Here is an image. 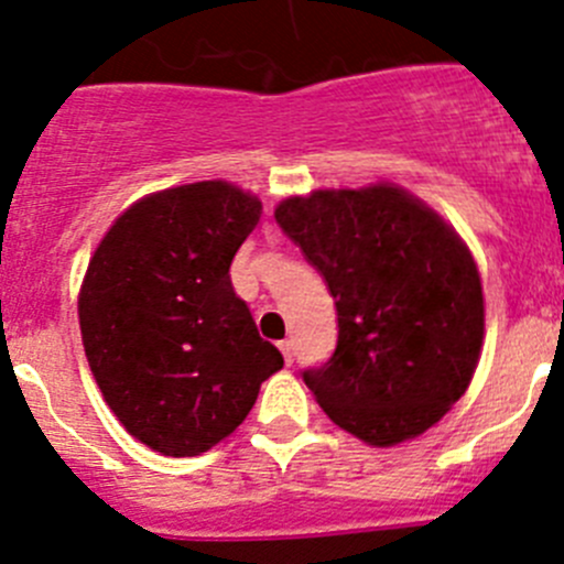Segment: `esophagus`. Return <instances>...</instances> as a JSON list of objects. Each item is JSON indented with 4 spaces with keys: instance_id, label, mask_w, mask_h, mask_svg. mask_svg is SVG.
<instances>
[{
    "instance_id": "34e87169",
    "label": "esophagus",
    "mask_w": 564,
    "mask_h": 564,
    "mask_svg": "<svg viewBox=\"0 0 564 564\" xmlns=\"http://www.w3.org/2000/svg\"><path fill=\"white\" fill-rule=\"evenodd\" d=\"M279 350H282V356H285V364L291 367V364H293V341H279Z\"/></svg>"
}]
</instances>
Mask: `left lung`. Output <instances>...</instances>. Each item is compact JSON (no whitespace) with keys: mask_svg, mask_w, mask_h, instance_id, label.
Wrapping results in <instances>:
<instances>
[{"mask_svg":"<svg viewBox=\"0 0 564 564\" xmlns=\"http://www.w3.org/2000/svg\"><path fill=\"white\" fill-rule=\"evenodd\" d=\"M336 299L338 341L302 372L336 426L395 446L460 401L482 347V285L455 228L403 188H318L273 212Z\"/></svg>","mask_w":564,"mask_h":564,"instance_id":"left-lung-1","label":"left lung"}]
</instances>
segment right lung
<instances>
[{
	"instance_id": "add662e5",
	"label": "right lung",
	"mask_w": 564,
	"mask_h": 564,
	"mask_svg": "<svg viewBox=\"0 0 564 564\" xmlns=\"http://www.w3.org/2000/svg\"><path fill=\"white\" fill-rule=\"evenodd\" d=\"M259 214L226 181L166 188L129 206L89 259V370L123 430L161 455L194 457L231 435L285 364L228 273Z\"/></svg>"
}]
</instances>
